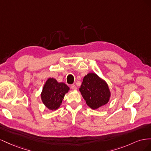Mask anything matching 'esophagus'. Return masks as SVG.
Instances as JSON below:
<instances>
[{
	"mask_svg": "<svg viewBox=\"0 0 151 151\" xmlns=\"http://www.w3.org/2000/svg\"><path fill=\"white\" fill-rule=\"evenodd\" d=\"M71 89L72 90H76L77 89V87L74 84H72V85H71Z\"/></svg>",
	"mask_w": 151,
	"mask_h": 151,
	"instance_id": "1",
	"label": "esophagus"
}]
</instances>
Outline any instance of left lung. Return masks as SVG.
<instances>
[{
    "label": "left lung",
    "mask_w": 151,
    "mask_h": 151,
    "mask_svg": "<svg viewBox=\"0 0 151 151\" xmlns=\"http://www.w3.org/2000/svg\"><path fill=\"white\" fill-rule=\"evenodd\" d=\"M79 91L87 105L93 109L106 104L111 97V91L106 81L93 72L84 76Z\"/></svg>",
    "instance_id": "8db88e82"
}]
</instances>
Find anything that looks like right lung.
<instances>
[{
    "label": "right lung",
    "mask_w": 151,
    "mask_h": 151,
    "mask_svg": "<svg viewBox=\"0 0 151 151\" xmlns=\"http://www.w3.org/2000/svg\"><path fill=\"white\" fill-rule=\"evenodd\" d=\"M69 89L64 83H58L53 77L48 78L41 93V99L48 109L55 111L60 108L65 94Z\"/></svg>",
    "instance_id": "add662e5"
}]
</instances>
